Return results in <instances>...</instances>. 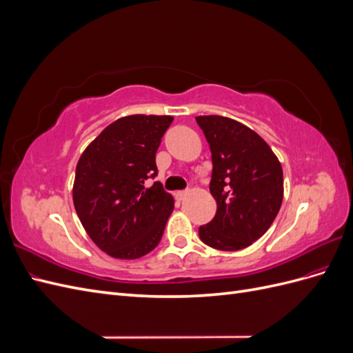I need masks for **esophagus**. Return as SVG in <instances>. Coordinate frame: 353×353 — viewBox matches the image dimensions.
Listing matches in <instances>:
<instances>
[{
	"label": "esophagus",
	"mask_w": 353,
	"mask_h": 353,
	"mask_svg": "<svg viewBox=\"0 0 353 353\" xmlns=\"http://www.w3.org/2000/svg\"><path fill=\"white\" fill-rule=\"evenodd\" d=\"M187 194H188V191H176V193H175V199L176 200H184L185 197H187Z\"/></svg>",
	"instance_id": "esophagus-1"
}]
</instances>
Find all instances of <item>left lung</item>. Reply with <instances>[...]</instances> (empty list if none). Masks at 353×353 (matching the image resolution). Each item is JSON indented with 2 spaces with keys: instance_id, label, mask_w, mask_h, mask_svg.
Returning a JSON list of instances; mask_svg holds the SVG:
<instances>
[{
  "instance_id": "8db88e82",
  "label": "left lung",
  "mask_w": 353,
  "mask_h": 353,
  "mask_svg": "<svg viewBox=\"0 0 353 353\" xmlns=\"http://www.w3.org/2000/svg\"><path fill=\"white\" fill-rule=\"evenodd\" d=\"M196 121L210 147V193L218 205L215 218L199 228L200 240L223 252L249 248L281 208L280 160L259 134L231 117L208 114Z\"/></svg>"
}]
</instances>
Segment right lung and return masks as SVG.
<instances>
[{"mask_svg": "<svg viewBox=\"0 0 353 353\" xmlns=\"http://www.w3.org/2000/svg\"><path fill=\"white\" fill-rule=\"evenodd\" d=\"M172 116L131 114L105 126L81 154L73 205L83 230L104 253L132 261L150 253L163 236L174 197L154 183L156 152Z\"/></svg>", "mask_w": 353, "mask_h": 353, "instance_id": "add662e5", "label": "right lung"}]
</instances>
